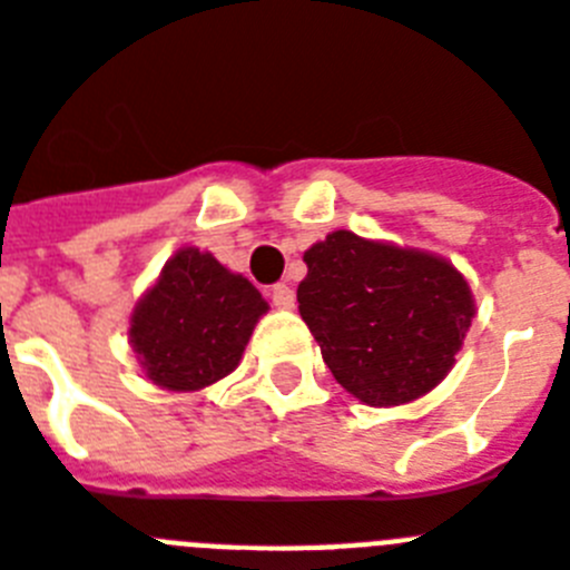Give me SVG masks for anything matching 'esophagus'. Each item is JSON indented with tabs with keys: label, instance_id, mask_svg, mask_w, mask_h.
<instances>
[{
	"label": "esophagus",
	"instance_id": "1",
	"mask_svg": "<svg viewBox=\"0 0 570 570\" xmlns=\"http://www.w3.org/2000/svg\"><path fill=\"white\" fill-rule=\"evenodd\" d=\"M269 298L277 309H293L295 307V293L286 284H275L269 289Z\"/></svg>",
	"mask_w": 570,
	"mask_h": 570
}]
</instances>
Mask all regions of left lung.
Segmentation results:
<instances>
[{
  "instance_id": "1",
  "label": "left lung",
  "mask_w": 570,
  "mask_h": 570,
  "mask_svg": "<svg viewBox=\"0 0 570 570\" xmlns=\"http://www.w3.org/2000/svg\"><path fill=\"white\" fill-rule=\"evenodd\" d=\"M298 309L344 391L403 405L452 371L475 315L470 284L420 248L333 232L304 252Z\"/></svg>"
}]
</instances>
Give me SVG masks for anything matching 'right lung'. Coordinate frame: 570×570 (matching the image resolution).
<instances>
[{
    "mask_svg": "<svg viewBox=\"0 0 570 570\" xmlns=\"http://www.w3.org/2000/svg\"><path fill=\"white\" fill-rule=\"evenodd\" d=\"M266 309L246 277L208 252L179 248L132 309V351L159 389L199 391L240 365Z\"/></svg>",
    "mask_w": 570,
    "mask_h": 570,
    "instance_id": "obj_1",
    "label": "right lung"
}]
</instances>
